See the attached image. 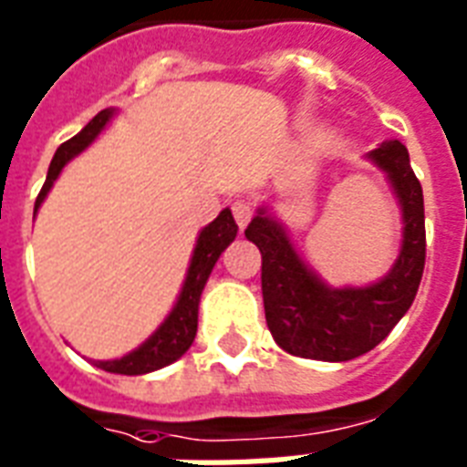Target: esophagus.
<instances>
[{
  "label": "esophagus",
  "mask_w": 467,
  "mask_h": 467,
  "mask_svg": "<svg viewBox=\"0 0 467 467\" xmlns=\"http://www.w3.org/2000/svg\"><path fill=\"white\" fill-rule=\"evenodd\" d=\"M252 213H254V208H252V203L244 201V198H240V201H234L233 203V215L240 227H244L249 220H252Z\"/></svg>",
  "instance_id": "34e87169"
}]
</instances>
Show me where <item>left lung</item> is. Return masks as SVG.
Masks as SVG:
<instances>
[{
  "instance_id": "8db88e82",
  "label": "left lung",
  "mask_w": 467,
  "mask_h": 467,
  "mask_svg": "<svg viewBox=\"0 0 467 467\" xmlns=\"http://www.w3.org/2000/svg\"><path fill=\"white\" fill-rule=\"evenodd\" d=\"M366 160L383 169L402 211V244L392 269L368 285H327L296 252L285 227L262 205L244 237L262 252L266 325L284 351L315 361H351L366 354L405 317L420 288L427 234L424 196L400 140L370 150Z\"/></svg>"
}]
</instances>
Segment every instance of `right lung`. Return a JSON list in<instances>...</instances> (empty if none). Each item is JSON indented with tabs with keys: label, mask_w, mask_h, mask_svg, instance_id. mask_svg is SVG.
Returning a JSON list of instances; mask_svg holds the SVG:
<instances>
[{
	"label": "right lung",
	"mask_w": 467,
	"mask_h": 467,
	"mask_svg": "<svg viewBox=\"0 0 467 467\" xmlns=\"http://www.w3.org/2000/svg\"><path fill=\"white\" fill-rule=\"evenodd\" d=\"M113 116H116V109H104L72 140L62 142L60 148H57L50 167H47L46 183H43V189H40L38 198H36L33 215L38 213L40 203L46 201L47 191L53 189L55 179L60 176L62 169L67 167V161L75 160L77 155H82L84 150L89 148L91 142L101 135V130L111 123ZM234 237H237V223H234L230 208H225V211H220V215L213 220L211 225H205L198 233L196 247H193V254H191V264L189 271H186V278H183L182 293H179V298H176L171 312L164 317V322L150 334L148 339L142 341L140 347L128 351L126 356L113 358V361H94L99 368L109 370V373H120V376H142V373H152V370L164 368L169 363H174L176 358H182L189 351L191 344H193V339H196L198 303H201L205 281L211 276L213 266L220 259V254L225 252L227 244Z\"/></svg>",
	"instance_id": "1"
}]
</instances>
